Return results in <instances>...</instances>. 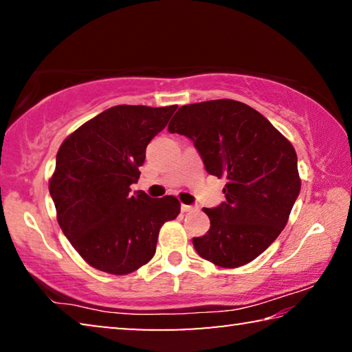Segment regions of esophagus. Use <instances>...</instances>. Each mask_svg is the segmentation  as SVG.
<instances>
[{"label": "esophagus", "instance_id": "34e87169", "mask_svg": "<svg viewBox=\"0 0 352 352\" xmlns=\"http://www.w3.org/2000/svg\"><path fill=\"white\" fill-rule=\"evenodd\" d=\"M197 210V206H192V205H182V211L183 212H189V211H194Z\"/></svg>", "mask_w": 352, "mask_h": 352}]
</instances>
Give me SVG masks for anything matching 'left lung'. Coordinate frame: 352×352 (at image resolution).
Segmentation results:
<instances>
[{
    "instance_id": "obj_1",
    "label": "left lung",
    "mask_w": 352,
    "mask_h": 352,
    "mask_svg": "<svg viewBox=\"0 0 352 352\" xmlns=\"http://www.w3.org/2000/svg\"><path fill=\"white\" fill-rule=\"evenodd\" d=\"M168 130L194 142L208 174L228 180L226 200L204 210L211 226L192 239L195 252L225 269L258 258L284 230L300 194L294 146L259 111L233 99L183 105Z\"/></svg>"
}]
</instances>
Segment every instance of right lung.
Returning a JSON list of instances; mask_svg holds the SVG:
<instances>
[{"instance_id": "obj_1", "label": "right lung", "mask_w": 352, "mask_h": 352, "mask_svg": "<svg viewBox=\"0 0 352 352\" xmlns=\"http://www.w3.org/2000/svg\"><path fill=\"white\" fill-rule=\"evenodd\" d=\"M177 105H115L63 141L50 194L58 225L94 269L127 275L153 258L160 228L180 214L172 195L130 194L146 147L168 126Z\"/></svg>"}]
</instances>
